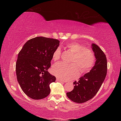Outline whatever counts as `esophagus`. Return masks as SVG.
Returning a JSON list of instances; mask_svg holds the SVG:
<instances>
[{"instance_id": "obj_1", "label": "esophagus", "mask_w": 121, "mask_h": 121, "mask_svg": "<svg viewBox=\"0 0 121 121\" xmlns=\"http://www.w3.org/2000/svg\"><path fill=\"white\" fill-rule=\"evenodd\" d=\"M56 81L61 82H64V81H63L62 79H61L60 78H56Z\"/></svg>"}]
</instances>
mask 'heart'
<instances>
[{"label": "heart", "mask_w": 121, "mask_h": 121, "mask_svg": "<svg viewBox=\"0 0 121 121\" xmlns=\"http://www.w3.org/2000/svg\"><path fill=\"white\" fill-rule=\"evenodd\" d=\"M66 48L73 53L70 61L73 64L67 65L62 63H56L52 67V72L59 78L67 81L73 78L78 75L77 67L82 73L90 70L95 64V57L92 50L85 48L83 45L78 43H70L67 45ZM61 54L60 48H56L53 53V60L54 61H58L60 59Z\"/></svg>", "instance_id": "1"}]
</instances>
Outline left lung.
<instances>
[{"instance_id":"1","label":"left lung","mask_w":121,"mask_h":121,"mask_svg":"<svg viewBox=\"0 0 121 121\" xmlns=\"http://www.w3.org/2000/svg\"><path fill=\"white\" fill-rule=\"evenodd\" d=\"M91 48L95 53V62L90 72L79 78L72 91L67 96L76 103H84L93 98L97 93L107 74V62L105 54L97 45L92 43Z\"/></svg>"}]
</instances>
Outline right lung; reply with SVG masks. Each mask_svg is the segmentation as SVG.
Returning <instances> with one entry per match:
<instances>
[{"label": "right lung", "instance_id": "1", "mask_svg": "<svg viewBox=\"0 0 121 121\" xmlns=\"http://www.w3.org/2000/svg\"><path fill=\"white\" fill-rule=\"evenodd\" d=\"M59 40L37 37L27 41L20 51L16 63L17 79L24 93L32 99H42L50 93V84L56 78L48 69Z\"/></svg>", "mask_w": 121, "mask_h": 121}]
</instances>
